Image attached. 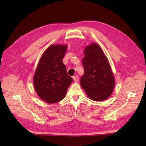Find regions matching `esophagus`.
Masks as SVG:
<instances>
[{
  "label": "esophagus",
  "mask_w": 146,
  "mask_h": 146,
  "mask_svg": "<svg viewBox=\"0 0 146 146\" xmlns=\"http://www.w3.org/2000/svg\"><path fill=\"white\" fill-rule=\"evenodd\" d=\"M73 80H74V82H78L79 81V76H78V75L74 76L73 77Z\"/></svg>",
  "instance_id": "1"
}]
</instances>
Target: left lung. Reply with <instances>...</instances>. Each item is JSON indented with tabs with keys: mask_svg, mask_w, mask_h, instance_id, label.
Segmentation results:
<instances>
[{
	"mask_svg": "<svg viewBox=\"0 0 146 146\" xmlns=\"http://www.w3.org/2000/svg\"><path fill=\"white\" fill-rule=\"evenodd\" d=\"M84 68L80 85L88 96L95 101L110 97L115 86L113 73L108 58L98 44L92 43L84 50Z\"/></svg>",
	"mask_w": 146,
	"mask_h": 146,
	"instance_id": "left-lung-1",
	"label": "left lung"
}]
</instances>
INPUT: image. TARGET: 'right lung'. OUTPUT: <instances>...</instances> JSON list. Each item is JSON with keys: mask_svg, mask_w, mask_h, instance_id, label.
I'll use <instances>...</instances> for the list:
<instances>
[{"mask_svg": "<svg viewBox=\"0 0 146 146\" xmlns=\"http://www.w3.org/2000/svg\"><path fill=\"white\" fill-rule=\"evenodd\" d=\"M66 45L54 44L42 55L34 76V85L41 99L48 104L56 103L65 97L73 79L63 62Z\"/></svg>", "mask_w": 146, "mask_h": 146, "instance_id": "obj_1", "label": "right lung"}]
</instances>
